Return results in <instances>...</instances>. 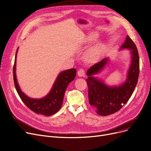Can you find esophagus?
<instances>
[{
  "label": "esophagus",
  "instance_id": "34e87169",
  "mask_svg": "<svg viewBox=\"0 0 151 151\" xmlns=\"http://www.w3.org/2000/svg\"><path fill=\"white\" fill-rule=\"evenodd\" d=\"M77 75H78V76H79L81 77H84V76H85L84 70L83 69H81L78 70V72H77Z\"/></svg>",
  "mask_w": 151,
  "mask_h": 151
}]
</instances>
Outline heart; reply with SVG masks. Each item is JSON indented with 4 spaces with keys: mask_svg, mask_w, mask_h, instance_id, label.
<instances>
[{
    "mask_svg": "<svg viewBox=\"0 0 151 151\" xmlns=\"http://www.w3.org/2000/svg\"><path fill=\"white\" fill-rule=\"evenodd\" d=\"M98 39L99 34L97 32H91L87 35L84 41L86 44H90ZM107 48V45L105 42L96 43L86 50L83 55V59L88 63H95L103 56Z\"/></svg>",
    "mask_w": 151,
    "mask_h": 151,
    "instance_id": "obj_1",
    "label": "heart"
}]
</instances>
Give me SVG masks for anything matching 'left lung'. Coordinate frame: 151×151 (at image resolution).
<instances>
[{
    "mask_svg": "<svg viewBox=\"0 0 151 151\" xmlns=\"http://www.w3.org/2000/svg\"><path fill=\"white\" fill-rule=\"evenodd\" d=\"M124 49L130 51L131 62L126 80L122 83L109 86L101 78L95 76L101 73L107 65L109 57L93 65L87 72L89 103L99 116H109L119 111L130 98L137 84L139 73V55L137 48L128 35L119 50Z\"/></svg>",
    "mask_w": 151,
    "mask_h": 151,
    "instance_id": "8db88e82",
    "label": "left lung"
}]
</instances>
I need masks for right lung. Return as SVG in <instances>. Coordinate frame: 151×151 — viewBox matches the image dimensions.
<instances>
[{"instance_id": "obj_1", "label": "right lung", "mask_w": 151, "mask_h": 151, "mask_svg": "<svg viewBox=\"0 0 151 151\" xmlns=\"http://www.w3.org/2000/svg\"><path fill=\"white\" fill-rule=\"evenodd\" d=\"M17 50L13 67V79L16 90L20 98L25 105L35 113L45 116H50L58 112L62 106L65 91L68 85L74 80L76 70L74 68L61 72L57 76L51 90L48 94L42 98L34 99L27 96L21 91L18 83L16 75Z\"/></svg>"}]
</instances>
